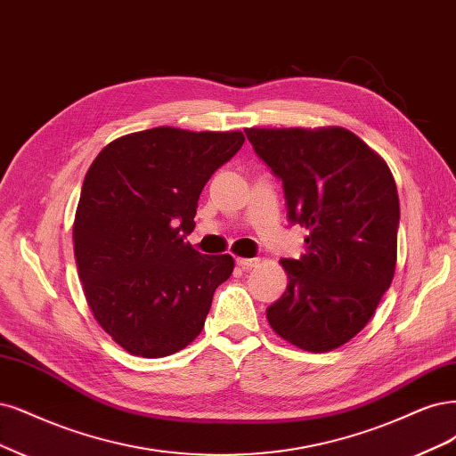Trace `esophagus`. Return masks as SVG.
<instances>
[{"label":"esophagus","mask_w":456,"mask_h":456,"mask_svg":"<svg viewBox=\"0 0 456 456\" xmlns=\"http://www.w3.org/2000/svg\"><path fill=\"white\" fill-rule=\"evenodd\" d=\"M235 262H238L240 268L250 270V268H256V265L260 264V258H243V256H238V258H235Z\"/></svg>","instance_id":"34e87169"}]
</instances>
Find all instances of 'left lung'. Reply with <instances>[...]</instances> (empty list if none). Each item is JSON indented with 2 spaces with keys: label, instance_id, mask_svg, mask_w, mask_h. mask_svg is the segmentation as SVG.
Returning a JSON list of instances; mask_svg holds the SVG:
<instances>
[{
  "label": "left lung",
  "instance_id": "1",
  "mask_svg": "<svg viewBox=\"0 0 456 456\" xmlns=\"http://www.w3.org/2000/svg\"><path fill=\"white\" fill-rule=\"evenodd\" d=\"M282 181L305 255L282 258L289 285L265 311L294 347L326 353L362 330L396 270L400 201L387 162L341 126L245 128Z\"/></svg>",
  "mask_w": 456,
  "mask_h": 456
}]
</instances>
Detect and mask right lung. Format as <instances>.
Instances as JSON below:
<instances>
[{
	"mask_svg": "<svg viewBox=\"0 0 456 456\" xmlns=\"http://www.w3.org/2000/svg\"><path fill=\"white\" fill-rule=\"evenodd\" d=\"M241 132L159 126L105 145L88 167L73 250L94 319L124 351L160 358L192 343L230 255L186 243L203 186L243 145Z\"/></svg>",
	"mask_w": 456,
	"mask_h": 456,
	"instance_id": "right-lung-1",
	"label": "right lung"
}]
</instances>
